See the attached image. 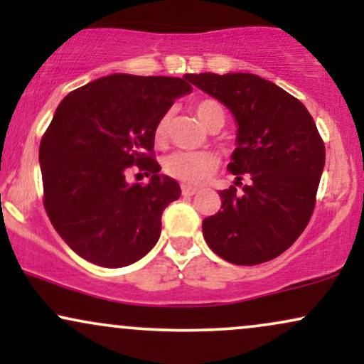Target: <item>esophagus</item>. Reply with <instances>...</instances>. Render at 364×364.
Returning a JSON list of instances; mask_svg holds the SVG:
<instances>
[{
    "label": "esophagus",
    "mask_w": 364,
    "mask_h": 364,
    "mask_svg": "<svg viewBox=\"0 0 364 364\" xmlns=\"http://www.w3.org/2000/svg\"><path fill=\"white\" fill-rule=\"evenodd\" d=\"M196 191H198V190H196V188H193V186H186V185L181 186L183 196H193Z\"/></svg>",
    "instance_id": "obj_1"
}]
</instances>
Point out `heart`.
<instances>
[{"label": "heart", "instance_id": "obj_1", "mask_svg": "<svg viewBox=\"0 0 364 364\" xmlns=\"http://www.w3.org/2000/svg\"><path fill=\"white\" fill-rule=\"evenodd\" d=\"M195 114L203 127L208 128L212 121L217 118L224 119V109L217 101H200L195 104ZM169 116H162L156 127V140L162 141L168 133ZM217 168V157L210 152H178L169 154L164 159V171L171 178L178 181L186 183V185H202L205 179L214 173Z\"/></svg>", "mask_w": 364, "mask_h": 364}]
</instances>
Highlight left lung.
I'll return each instance as SVG.
<instances>
[{"label":"left lung","mask_w":364,"mask_h":364,"mask_svg":"<svg viewBox=\"0 0 364 364\" xmlns=\"http://www.w3.org/2000/svg\"><path fill=\"white\" fill-rule=\"evenodd\" d=\"M188 80L224 104L236 121L228 171L241 185L220 191L223 205L202 223L214 253L236 265H258L286 252L315 208L325 145L306 107L253 73H190Z\"/></svg>","instance_id":"8db88e82"}]
</instances>
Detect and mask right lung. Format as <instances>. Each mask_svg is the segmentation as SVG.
I'll list each match as a JSON object with an SVG mask.
<instances>
[{
  "mask_svg": "<svg viewBox=\"0 0 364 364\" xmlns=\"http://www.w3.org/2000/svg\"><path fill=\"white\" fill-rule=\"evenodd\" d=\"M191 90L188 75L112 73L60 102L39 149L44 207L78 257L119 269L156 246L162 212L181 195L150 156L156 127ZM135 164L153 173L145 187L126 179Z\"/></svg>",
  "mask_w": 364,
  "mask_h": 364,
  "instance_id": "obj_1",
  "label": "right lung"
}]
</instances>
